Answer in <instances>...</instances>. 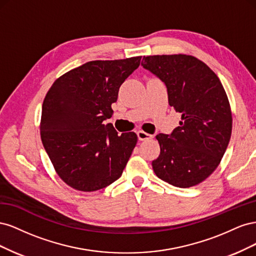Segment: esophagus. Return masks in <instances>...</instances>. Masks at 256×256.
I'll use <instances>...</instances> for the list:
<instances>
[{"label":"esophagus","mask_w":256,"mask_h":256,"mask_svg":"<svg viewBox=\"0 0 256 256\" xmlns=\"http://www.w3.org/2000/svg\"><path fill=\"white\" fill-rule=\"evenodd\" d=\"M136 134H138V140H140V141L150 140V138H152V136H150V134H148L147 132H145V131H143V130H138V132H136Z\"/></svg>","instance_id":"esophagus-1"}]
</instances>
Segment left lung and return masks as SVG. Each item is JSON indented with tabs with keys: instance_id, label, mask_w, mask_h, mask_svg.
Returning a JSON list of instances; mask_svg holds the SVG:
<instances>
[{
	"instance_id": "1",
	"label": "left lung",
	"mask_w": 256,
	"mask_h": 256,
	"mask_svg": "<svg viewBox=\"0 0 256 256\" xmlns=\"http://www.w3.org/2000/svg\"><path fill=\"white\" fill-rule=\"evenodd\" d=\"M142 66L164 82L168 104L182 114L180 126L159 134V157L152 162L160 180L189 188L210 175L226 150L233 118L223 85L202 60L186 54L144 56Z\"/></svg>"
}]
</instances>
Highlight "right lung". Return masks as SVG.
<instances>
[{
	"mask_svg": "<svg viewBox=\"0 0 256 256\" xmlns=\"http://www.w3.org/2000/svg\"><path fill=\"white\" fill-rule=\"evenodd\" d=\"M142 56L92 60L54 81L44 97L40 138L56 174L69 187L97 191L122 176L138 142L120 136L110 118L120 85Z\"/></svg>",
	"mask_w": 256,
	"mask_h": 256,
	"instance_id": "obj_1",
	"label": "right lung"
}]
</instances>
